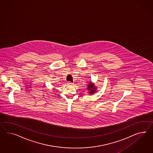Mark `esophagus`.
I'll return each instance as SVG.
<instances>
[{"mask_svg":"<svg viewBox=\"0 0 153 153\" xmlns=\"http://www.w3.org/2000/svg\"><path fill=\"white\" fill-rule=\"evenodd\" d=\"M67 85H68V86H72V85H73V83L68 82H67Z\"/></svg>","mask_w":153,"mask_h":153,"instance_id":"obj_1","label":"esophagus"}]
</instances>
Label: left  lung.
I'll use <instances>...</instances> for the list:
<instances>
[{
    "label": "left lung",
    "mask_w": 153,
    "mask_h": 153,
    "mask_svg": "<svg viewBox=\"0 0 153 153\" xmlns=\"http://www.w3.org/2000/svg\"><path fill=\"white\" fill-rule=\"evenodd\" d=\"M87 90L88 91V93L89 94H91V95L95 94V92H96V91H97L96 90L97 87L95 86V83L92 82L91 81H90V83L87 85Z\"/></svg>",
    "instance_id": "obj_1"
}]
</instances>
